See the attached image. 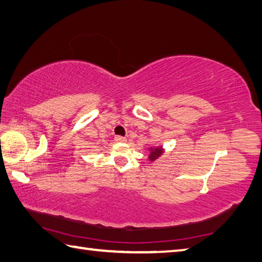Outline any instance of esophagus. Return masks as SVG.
Returning a JSON list of instances; mask_svg holds the SVG:
<instances>
[{"label": "esophagus", "mask_w": 262, "mask_h": 262, "mask_svg": "<svg viewBox=\"0 0 262 262\" xmlns=\"http://www.w3.org/2000/svg\"><path fill=\"white\" fill-rule=\"evenodd\" d=\"M115 141L118 142V143H124V142H126L127 140H126V137H122V136H120V135H117V136H115Z\"/></svg>", "instance_id": "obj_1"}]
</instances>
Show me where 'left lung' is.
Here are the masks:
<instances>
[{
	"label": "left lung",
	"instance_id": "left-lung-1",
	"mask_svg": "<svg viewBox=\"0 0 262 262\" xmlns=\"http://www.w3.org/2000/svg\"><path fill=\"white\" fill-rule=\"evenodd\" d=\"M163 153V149L161 147H155V148H151L149 149V155H148V159L149 161H154L157 160L158 158H160L161 155Z\"/></svg>",
	"mask_w": 262,
	"mask_h": 262
}]
</instances>
